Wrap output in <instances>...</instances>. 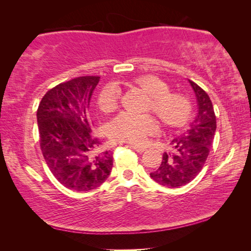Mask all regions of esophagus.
Wrapping results in <instances>:
<instances>
[{
	"label": "esophagus",
	"mask_w": 251,
	"mask_h": 251,
	"mask_svg": "<svg viewBox=\"0 0 251 251\" xmlns=\"http://www.w3.org/2000/svg\"><path fill=\"white\" fill-rule=\"evenodd\" d=\"M130 147L133 148L134 151H137V152H144V151H146L145 147H144V146H139V145H131Z\"/></svg>",
	"instance_id": "obj_1"
}]
</instances>
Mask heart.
I'll return each mask as SVG.
<instances>
[{
    "mask_svg": "<svg viewBox=\"0 0 251 251\" xmlns=\"http://www.w3.org/2000/svg\"><path fill=\"white\" fill-rule=\"evenodd\" d=\"M150 96L147 110L159 118L167 127H179L188 121L192 114L189 97L179 92L169 91V85L154 75H144L133 80ZM120 104V90L115 84H107L97 95V105L105 114L113 113ZM158 129L155 117L151 114H134L123 112L108 125L110 139L117 143H143L147 136Z\"/></svg>",
    "mask_w": 251,
    "mask_h": 251,
    "instance_id": "obj_1",
    "label": "heart"
}]
</instances>
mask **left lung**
<instances>
[{
  "label": "left lung",
  "mask_w": 251,
  "mask_h": 251,
  "mask_svg": "<svg viewBox=\"0 0 251 251\" xmlns=\"http://www.w3.org/2000/svg\"><path fill=\"white\" fill-rule=\"evenodd\" d=\"M197 96L198 115L189 128L171 142V150L164 152L160 166L151 173L157 184L178 188L196 177L205 165L214 142L216 115L207 93L189 80Z\"/></svg>",
  "instance_id": "obj_1"
}]
</instances>
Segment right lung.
Segmentation results:
<instances>
[{
    "label": "right lung",
    "mask_w": 251,
    "mask_h": 251,
    "mask_svg": "<svg viewBox=\"0 0 251 251\" xmlns=\"http://www.w3.org/2000/svg\"><path fill=\"white\" fill-rule=\"evenodd\" d=\"M99 82L100 76H82L56 85L46 92L36 114L50 171L63 186L79 193L100 186L113 167V152L104 151L88 117Z\"/></svg>",
    "instance_id": "1"
}]
</instances>
